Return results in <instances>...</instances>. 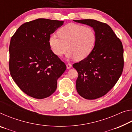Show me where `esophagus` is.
<instances>
[{
    "mask_svg": "<svg viewBox=\"0 0 132 132\" xmlns=\"http://www.w3.org/2000/svg\"><path fill=\"white\" fill-rule=\"evenodd\" d=\"M71 66H72V65H71V64H70V63H68V64H66V67H67V69H70L71 68Z\"/></svg>",
    "mask_w": 132,
    "mask_h": 132,
    "instance_id": "1",
    "label": "esophagus"
}]
</instances>
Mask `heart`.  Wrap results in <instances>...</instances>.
<instances>
[{"mask_svg": "<svg viewBox=\"0 0 132 132\" xmlns=\"http://www.w3.org/2000/svg\"><path fill=\"white\" fill-rule=\"evenodd\" d=\"M57 34L50 36L49 44L53 53L59 56L68 49V57L82 60L91 53L96 42V34L92 28L74 23L62 27Z\"/></svg>", "mask_w": 132, "mask_h": 132, "instance_id": "1", "label": "heart"}]
</instances>
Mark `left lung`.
<instances>
[{"label":"left lung","mask_w":132,"mask_h":132,"mask_svg":"<svg viewBox=\"0 0 132 132\" xmlns=\"http://www.w3.org/2000/svg\"><path fill=\"white\" fill-rule=\"evenodd\" d=\"M91 26L96 42L87 57L73 67L78 72L76 90L87 100H95L106 94L121 76L124 66L123 48L108 24L92 19L73 20Z\"/></svg>","instance_id":"8db88e82"}]
</instances>
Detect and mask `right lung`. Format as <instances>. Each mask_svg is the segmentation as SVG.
<instances>
[{"mask_svg": "<svg viewBox=\"0 0 132 132\" xmlns=\"http://www.w3.org/2000/svg\"><path fill=\"white\" fill-rule=\"evenodd\" d=\"M64 21L38 19L24 23L12 37L9 70L18 87L37 99L50 97L66 66L51 50V35Z\"/></svg>", "mask_w": 132, "mask_h": 132, "instance_id": "1", "label": "right lung"}]
</instances>
